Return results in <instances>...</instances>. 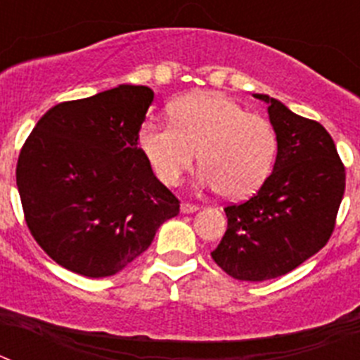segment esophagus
<instances>
[{
    "mask_svg": "<svg viewBox=\"0 0 360 360\" xmlns=\"http://www.w3.org/2000/svg\"><path fill=\"white\" fill-rule=\"evenodd\" d=\"M180 211H182L184 214H189V212H196V211H198V205H195V203L184 202L182 205H180Z\"/></svg>",
    "mask_w": 360,
    "mask_h": 360,
    "instance_id": "1",
    "label": "esophagus"
}]
</instances>
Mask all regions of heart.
<instances>
[{
  "label": "heart",
  "mask_w": 360,
  "mask_h": 360,
  "mask_svg": "<svg viewBox=\"0 0 360 360\" xmlns=\"http://www.w3.org/2000/svg\"><path fill=\"white\" fill-rule=\"evenodd\" d=\"M171 122L142 124L139 144L165 186H178L198 153L200 184L227 198H245L265 182L278 139L272 124L249 113L238 101L198 91L171 106Z\"/></svg>",
  "instance_id": "heart-1"
}]
</instances>
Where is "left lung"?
<instances>
[{"mask_svg":"<svg viewBox=\"0 0 360 360\" xmlns=\"http://www.w3.org/2000/svg\"><path fill=\"white\" fill-rule=\"evenodd\" d=\"M269 104L278 157L256 195L225 207L227 231L211 252L231 278L266 281L294 270L332 236L346 173L332 136L319 122L295 115L278 98Z\"/></svg>","mask_w":360,"mask_h":360,"instance_id":"left-lung-1","label":"left lung"}]
</instances>
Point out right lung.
Segmentation results:
<instances>
[{
	"mask_svg": "<svg viewBox=\"0 0 360 360\" xmlns=\"http://www.w3.org/2000/svg\"><path fill=\"white\" fill-rule=\"evenodd\" d=\"M153 97L148 86L120 84L57 104L21 148L25 221L41 249L75 274L120 272L180 211L139 148Z\"/></svg>",
	"mask_w": 360,
	"mask_h": 360,
	"instance_id": "1",
	"label": "right lung"
}]
</instances>
